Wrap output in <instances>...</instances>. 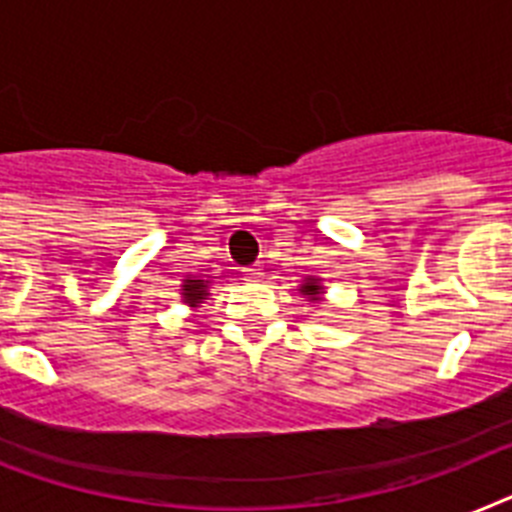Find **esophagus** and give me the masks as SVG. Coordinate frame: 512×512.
Listing matches in <instances>:
<instances>
[{
	"mask_svg": "<svg viewBox=\"0 0 512 512\" xmlns=\"http://www.w3.org/2000/svg\"><path fill=\"white\" fill-rule=\"evenodd\" d=\"M246 280L248 282L264 280V269H259V266H251V269H246Z\"/></svg>",
	"mask_w": 512,
	"mask_h": 512,
	"instance_id": "34e87169",
	"label": "esophagus"
}]
</instances>
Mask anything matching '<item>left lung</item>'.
I'll return each instance as SVG.
<instances>
[{
  "instance_id": "1",
  "label": "left lung",
  "mask_w": 512,
  "mask_h": 512,
  "mask_svg": "<svg viewBox=\"0 0 512 512\" xmlns=\"http://www.w3.org/2000/svg\"><path fill=\"white\" fill-rule=\"evenodd\" d=\"M301 293L308 295L311 301H319L322 298V282L316 280V277H306L301 285Z\"/></svg>"
}]
</instances>
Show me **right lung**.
Returning <instances> with one entry per match:
<instances>
[{
	"label": "right lung",
	"mask_w": 512,
	"mask_h": 512,
	"mask_svg": "<svg viewBox=\"0 0 512 512\" xmlns=\"http://www.w3.org/2000/svg\"><path fill=\"white\" fill-rule=\"evenodd\" d=\"M209 295V285L204 280H185L183 282V303L188 306H198V303L206 301Z\"/></svg>",
	"instance_id": "obj_1"
}]
</instances>
